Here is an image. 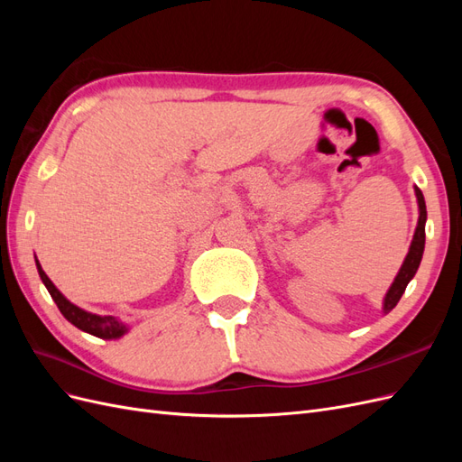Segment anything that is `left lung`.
<instances>
[{"instance_id": "left-lung-1", "label": "left lung", "mask_w": 462, "mask_h": 462, "mask_svg": "<svg viewBox=\"0 0 462 462\" xmlns=\"http://www.w3.org/2000/svg\"><path fill=\"white\" fill-rule=\"evenodd\" d=\"M416 190V199H418V208H420V217H418V226H416V231H414V239H412V245H411V250L407 258H404L401 270L395 277L393 285L389 287L387 295H385V300H383V312H391L397 306L399 299L402 297L404 289H407L409 282L414 277L418 265H420V260H422V254H424V243H426V202H424V194L420 189H414Z\"/></svg>"}]
</instances>
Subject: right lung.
Listing matches in <instances>:
<instances>
[{
  "label": "right lung",
  "mask_w": 462,
  "mask_h": 462,
  "mask_svg": "<svg viewBox=\"0 0 462 462\" xmlns=\"http://www.w3.org/2000/svg\"><path fill=\"white\" fill-rule=\"evenodd\" d=\"M36 265H38V273L42 277V282H44L48 292L51 295V299L55 300V304H58L60 312L71 321L73 326H77L79 329L87 331L90 335H96V337H104V339H116V337H121V335L127 331V328H125L121 321H117L114 316H96V314H90V312H85L80 310L79 306L69 302L61 292L55 289V285L50 282V277L44 273V270H42V265L38 263L36 260Z\"/></svg>",
  "instance_id": "add662e5"
}]
</instances>
